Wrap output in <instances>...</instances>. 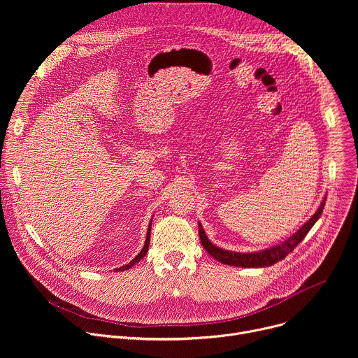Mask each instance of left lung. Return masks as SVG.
Here are the masks:
<instances>
[{
	"mask_svg": "<svg viewBox=\"0 0 358 358\" xmlns=\"http://www.w3.org/2000/svg\"><path fill=\"white\" fill-rule=\"evenodd\" d=\"M324 203H326V196H324L323 202L320 203L319 210L315 213V215L308 222H306L297 232H294L285 242H282V243H279L276 246L264 249L261 252L241 253V252H231V250L221 249V248L215 246L207 238L206 231H203L201 224H198L199 239H201V243H202L203 249H206L214 259H217L221 264L231 265V266H241V268H265V266H272L273 264L285 259L286 255H289L304 239V236L308 235V232L312 229V227L320 218V215L323 213V208H324Z\"/></svg>",
	"mask_w": 358,
	"mask_h": 358,
	"instance_id": "8db88e82",
	"label": "left lung"
}]
</instances>
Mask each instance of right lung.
Returning <instances> with one entry per match:
<instances>
[{
	"mask_svg": "<svg viewBox=\"0 0 358 358\" xmlns=\"http://www.w3.org/2000/svg\"><path fill=\"white\" fill-rule=\"evenodd\" d=\"M152 220V218H151ZM150 231H151V221H150V224H148V229H147V236H145V242H144V246H143V249L140 250V253L137 255V257L131 261V262H129L127 265H124V266H122V268H119V269H115L116 272H119V271H127V269H130L133 265H136L140 259H143L144 257H145V253H147V250H148V243H150Z\"/></svg>",
	"mask_w": 358,
	"mask_h": 358,
	"instance_id": "obj_1",
	"label": "right lung"
}]
</instances>
